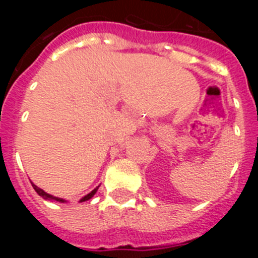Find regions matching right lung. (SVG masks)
<instances>
[{"mask_svg": "<svg viewBox=\"0 0 258 258\" xmlns=\"http://www.w3.org/2000/svg\"><path fill=\"white\" fill-rule=\"evenodd\" d=\"M32 186H33V188H35L36 192H37L38 195H40V197L44 198V199H46V200H56V202L64 203V200H63V199H59V198L51 197V195H49V194L45 192L44 190H41V188H38L37 186H36V184H32ZM97 190H98V187H97V188H94V190H93L92 192H90V194H88V195H86V197H84L83 199L80 200V202H86V200H89V199H90V198H93V195H94V194L97 192Z\"/></svg>", "mask_w": 258, "mask_h": 258, "instance_id": "obj_1", "label": "right lung"}]
</instances>
